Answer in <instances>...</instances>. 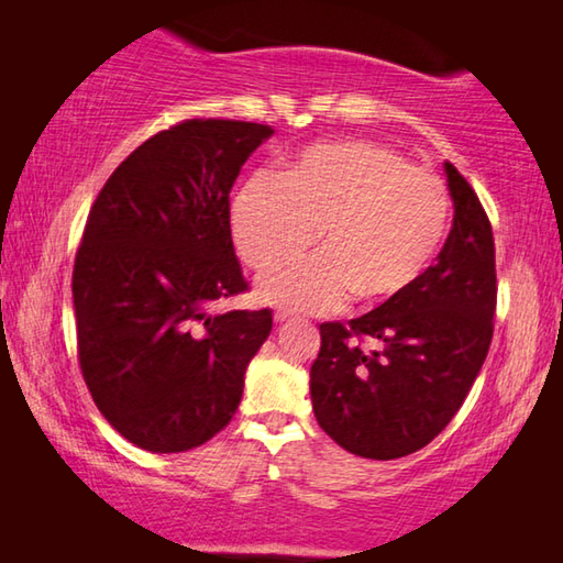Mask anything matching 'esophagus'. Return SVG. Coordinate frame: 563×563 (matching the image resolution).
<instances>
[{
  "label": "esophagus",
  "mask_w": 563,
  "mask_h": 563,
  "mask_svg": "<svg viewBox=\"0 0 563 563\" xmlns=\"http://www.w3.org/2000/svg\"><path fill=\"white\" fill-rule=\"evenodd\" d=\"M275 322H278V325H285V322H290V316L288 312H275Z\"/></svg>",
  "instance_id": "obj_1"
}]
</instances>
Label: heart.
<instances>
[{
  "mask_svg": "<svg viewBox=\"0 0 563 563\" xmlns=\"http://www.w3.org/2000/svg\"><path fill=\"white\" fill-rule=\"evenodd\" d=\"M452 201L440 176L367 141L300 151L280 176L255 174L231 201L235 251L255 271L322 255L265 275L258 298L290 312H330L352 295L383 305L402 298L450 231Z\"/></svg>",
  "mask_w": 563,
  "mask_h": 563,
  "instance_id": "b5f03b06",
  "label": "heart"
}]
</instances>
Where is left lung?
I'll use <instances>...</instances> for the list:
<instances>
[{
	"label": "left lung",
	"mask_w": 563,
	"mask_h": 563,
	"mask_svg": "<svg viewBox=\"0 0 563 563\" xmlns=\"http://www.w3.org/2000/svg\"><path fill=\"white\" fill-rule=\"evenodd\" d=\"M444 174L454 221L422 280L347 325H320L312 412L342 450L365 460H397L430 444L460 412L489 352L497 308L492 225L450 161Z\"/></svg>",
	"instance_id": "left-lung-1"
}]
</instances>
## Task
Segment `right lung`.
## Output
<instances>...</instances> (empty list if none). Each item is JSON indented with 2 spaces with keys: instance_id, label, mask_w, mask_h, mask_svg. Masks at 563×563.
Here are the masks:
<instances>
[{
  "instance_id": "add662e5",
  "label": "right lung",
  "mask_w": 563,
  "mask_h": 563,
  "mask_svg": "<svg viewBox=\"0 0 563 563\" xmlns=\"http://www.w3.org/2000/svg\"><path fill=\"white\" fill-rule=\"evenodd\" d=\"M271 126L194 119L156 133L91 206L71 295L84 383L146 452H186L231 422L271 310L211 312L245 290L228 194Z\"/></svg>"
}]
</instances>
